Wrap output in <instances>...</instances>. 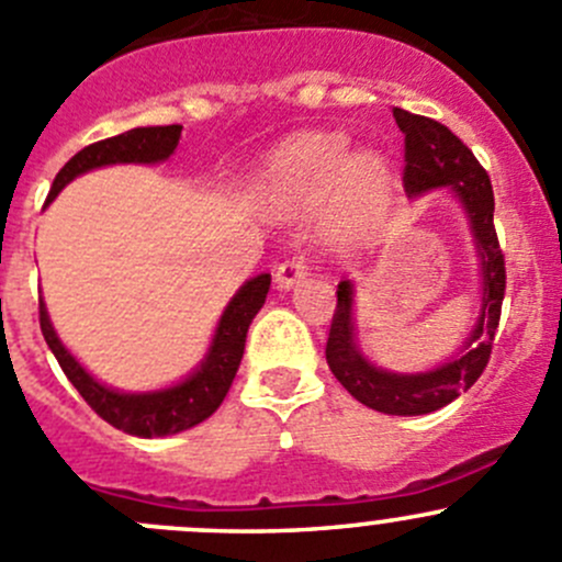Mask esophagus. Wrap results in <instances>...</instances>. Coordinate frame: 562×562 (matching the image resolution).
<instances>
[{
	"label": "esophagus",
	"mask_w": 562,
	"mask_h": 562,
	"mask_svg": "<svg viewBox=\"0 0 562 562\" xmlns=\"http://www.w3.org/2000/svg\"><path fill=\"white\" fill-rule=\"evenodd\" d=\"M304 277H307V258L299 255V258H291L285 260V263L277 266L274 285L280 288V291H291V288H296Z\"/></svg>",
	"instance_id": "esophagus-1"
}]
</instances>
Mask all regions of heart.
<instances>
[{
  "label": "heart",
  "instance_id": "heart-1",
  "mask_svg": "<svg viewBox=\"0 0 562 562\" xmlns=\"http://www.w3.org/2000/svg\"><path fill=\"white\" fill-rule=\"evenodd\" d=\"M383 181L386 171L378 157H350L339 138H299L266 166L260 198L274 209H304L342 190L348 214L359 217L370 212Z\"/></svg>",
  "mask_w": 562,
  "mask_h": 562
}]
</instances>
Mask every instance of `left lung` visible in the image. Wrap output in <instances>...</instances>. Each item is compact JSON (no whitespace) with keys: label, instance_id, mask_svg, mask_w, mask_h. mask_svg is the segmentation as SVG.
Segmentation results:
<instances>
[{"label":"left lung","instance_id":"8db88e82","mask_svg":"<svg viewBox=\"0 0 562 562\" xmlns=\"http://www.w3.org/2000/svg\"><path fill=\"white\" fill-rule=\"evenodd\" d=\"M394 119L405 135V192L411 198L446 187L468 217L481 277V313L464 337L459 353L427 372H391L375 367L356 342L353 280L337 285V310L326 342L328 370L361 405L389 416H424L454 402L484 372L492 353L503 293L506 263L495 234V195L490 176L473 151L446 124L394 108Z\"/></svg>","mask_w":562,"mask_h":562}]
</instances>
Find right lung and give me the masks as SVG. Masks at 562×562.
<instances>
[{"instance_id": "add662e5", "label": "right lung", "mask_w": 562, "mask_h": 562, "mask_svg": "<svg viewBox=\"0 0 562 562\" xmlns=\"http://www.w3.org/2000/svg\"><path fill=\"white\" fill-rule=\"evenodd\" d=\"M181 138V124H166V127H135L113 138L98 140L92 146H83L76 157L67 160V166L56 173L54 184L48 192V206L76 176H83L94 168L122 166V162H135V166H155L166 162L173 155ZM271 274L249 277L245 285L234 293L228 307L220 315L217 328H214L212 345L206 356L198 361L195 370L179 383L155 391H119L100 383L56 334L50 323L45 302L40 299V328L48 342L50 353L59 361L67 381L78 389V394L89 402L100 418H105L111 427L122 432L135 435V438H166V435L184 432L195 424L206 422L228 394L234 383L236 370L245 356L247 331L252 317L263 307L266 293H269Z\"/></svg>"}]
</instances>
